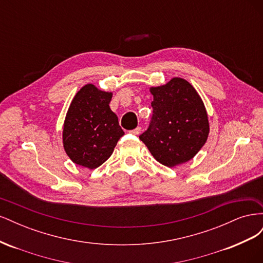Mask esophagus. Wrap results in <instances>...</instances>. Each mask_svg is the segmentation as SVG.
Returning a JSON list of instances; mask_svg holds the SVG:
<instances>
[{"label":"esophagus","instance_id":"1","mask_svg":"<svg viewBox=\"0 0 263 263\" xmlns=\"http://www.w3.org/2000/svg\"><path fill=\"white\" fill-rule=\"evenodd\" d=\"M140 132H141V127H137V128H135V129L130 130L129 133H130L132 135H135V136H137V135L140 134Z\"/></svg>","mask_w":263,"mask_h":263}]
</instances>
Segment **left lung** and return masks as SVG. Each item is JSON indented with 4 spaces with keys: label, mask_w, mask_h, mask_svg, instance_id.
<instances>
[{
    "label": "left lung",
    "mask_w": 263,
    "mask_h": 263,
    "mask_svg": "<svg viewBox=\"0 0 263 263\" xmlns=\"http://www.w3.org/2000/svg\"><path fill=\"white\" fill-rule=\"evenodd\" d=\"M149 91L154 95L153 121L140 140L165 166L187 162L209 138V115L202 98L189 81L177 77Z\"/></svg>",
    "instance_id": "1"
}]
</instances>
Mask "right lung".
Segmentation results:
<instances>
[{
  "mask_svg": "<svg viewBox=\"0 0 263 263\" xmlns=\"http://www.w3.org/2000/svg\"><path fill=\"white\" fill-rule=\"evenodd\" d=\"M112 97L113 92L87 83L71 101L63 122L62 144L73 163L97 169L113 154L125 134L109 107Z\"/></svg>",
  "mask_w": 263,
  "mask_h": 263,
  "instance_id": "1",
  "label": "right lung"
}]
</instances>
